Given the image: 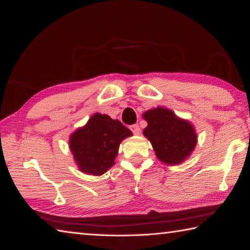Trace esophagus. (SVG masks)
I'll list each match as a JSON object with an SVG mask.
<instances>
[{"mask_svg":"<svg viewBox=\"0 0 250 250\" xmlns=\"http://www.w3.org/2000/svg\"><path fill=\"white\" fill-rule=\"evenodd\" d=\"M129 128H130L131 131H133V134H135V135H139L140 134V127H139V125H137V124L131 125Z\"/></svg>","mask_w":250,"mask_h":250,"instance_id":"34e87169","label":"esophagus"}]
</instances>
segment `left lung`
I'll list each match as a JSON object with an SVG mask.
<instances>
[{
    "label": "left lung",
    "instance_id": "8db88e82",
    "mask_svg": "<svg viewBox=\"0 0 250 250\" xmlns=\"http://www.w3.org/2000/svg\"><path fill=\"white\" fill-rule=\"evenodd\" d=\"M143 116L148 123L143 134L151 143L160 161L175 166L194 151L197 135L189 122L178 119L173 111L161 106L147 111Z\"/></svg>",
    "mask_w": 250,
    "mask_h": 250
}]
</instances>
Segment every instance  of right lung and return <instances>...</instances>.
<instances>
[{
	"label": "right lung",
	"instance_id": "add662e5",
	"mask_svg": "<svg viewBox=\"0 0 250 250\" xmlns=\"http://www.w3.org/2000/svg\"><path fill=\"white\" fill-rule=\"evenodd\" d=\"M133 133L119 120L96 113L69 138V148L82 172L102 175L113 164L122 140Z\"/></svg>",
	"mask_w": 250,
	"mask_h": 250
}]
</instances>
